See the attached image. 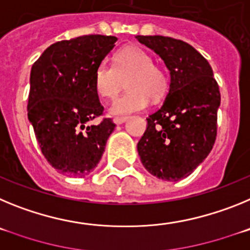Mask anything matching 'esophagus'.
<instances>
[{
	"label": "esophagus",
	"mask_w": 250,
	"mask_h": 250,
	"mask_svg": "<svg viewBox=\"0 0 250 250\" xmlns=\"http://www.w3.org/2000/svg\"><path fill=\"white\" fill-rule=\"evenodd\" d=\"M126 120H127L126 116H118V118L114 119V123L116 124V125H121V124H124Z\"/></svg>",
	"instance_id": "esophagus-1"
}]
</instances>
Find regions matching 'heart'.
Listing matches in <instances>:
<instances>
[{
	"label": "heart",
	"mask_w": 250,
	"mask_h": 250,
	"mask_svg": "<svg viewBox=\"0 0 250 250\" xmlns=\"http://www.w3.org/2000/svg\"><path fill=\"white\" fill-rule=\"evenodd\" d=\"M125 80L127 91L112 103L110 114L121 116L141 111L149 105V99L160 100L167 91L165 72L152 63L147 52L134 46L118 52L114 66L101 62L94 72L95 89L107 100H112L120 92Z\"/></svg>",
	"instance_id": "b5f03b06"
}]
</instances>
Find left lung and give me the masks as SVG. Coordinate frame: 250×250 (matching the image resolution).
Here are the masks:
<instances>
[{"label":"left lung","instance_id":"left-lung-1","mask_svg":"<svg viewBox=\"0 0 250 250\" xmlns=\"http://www.w3.org/2000/svg\"><path fill=\"white\" fill-rule=\"evenodd\" d=\"M164 61L170 74L164 104L149 115L138 152L151 175L178 182L209 155L216 138L219 86L207 60L189 43L165 36H136Z\"/></svg>","mask_w":250,"mask_h":250}]
</instances>
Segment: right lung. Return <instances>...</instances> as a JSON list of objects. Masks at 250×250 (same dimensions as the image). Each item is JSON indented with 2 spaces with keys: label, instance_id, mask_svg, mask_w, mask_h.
Wrapping results in <instances>:
<instances>
[{
  "label": "right lung",
  "instance_id": "obj_1",
  "mask_svg": "<svg viewBox=\"0 0 250 250\" xmlns=\"http://www.w3.org/2000/svg\"><path fill=\"white\" fill-rule=\"evenodd\" d=\"M116 41L115 36L103 35L59 41L31 68L28 120L43 156L61 174L91 173L114 131L111 119L99 125L89 121L104 111L94 72Z\"/></svg>",
  "mask_w": 250,
  "mask_h": 250
}]
</instances>
